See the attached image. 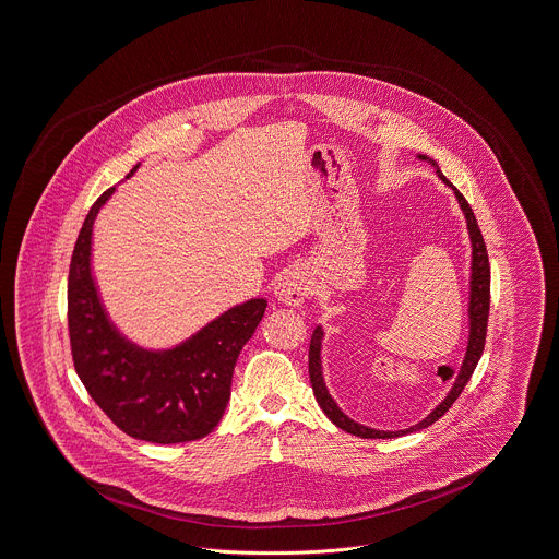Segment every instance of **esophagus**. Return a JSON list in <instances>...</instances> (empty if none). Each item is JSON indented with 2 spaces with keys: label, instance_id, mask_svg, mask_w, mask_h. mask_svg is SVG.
Wrapping results in <instances>:
<instances>
[{
  "label": "esophagus",
  "instance_id": "obj_1",
  "mask_svg": "<svg viewBox=\"0 0 559 559\" xmlns=\"http://www.w3.org/2000/svg\"><path fill=\"white\" fill-rule=\"evenodd\" d=\"M274 296L278 302L283 305H289V307H300L307 296H309V283L305 278L302 272L298 270H289L285 272L276 285H274Z\"/></svg>",
  "mask_w": 559,
  "mask_h": 559
}]
</instances>
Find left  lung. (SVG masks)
<instances>
[{"mask_svg":"<svg viewBox=\"0 0 559 559\" xmlns=\"http://www.w3.org/2000/svg\"><path fill=\"white\" fill-rule=\"evenodd\" d=\"M420 160H429L437 169V176L439 180L445 185V187L454 190V197L465 214V221H467V231H469V240H472V276H469V341H467V352H465V358H463V365L459 372L454 374V383L450 388V392L445 394V399L435 407L433 412L418 425L409 427V429H403V431H377L371 427H365V425H358L354 423L352 418H347L341 407L334 403V399L330 396L328 388H325V381H323V371H321V341H323V330L321 325H317L312 330V336H310V349H309V374L310 383H312V392H314V399L319 403V407L323 409V414L343 431L347 433L356 435V437H365V439H388V437H399V435L412 433V431H420V429H427L431 427L433 423H437L450 407L452 403L459 399V394L463 392V388L467 385L472 372L476 369L483 352H485V338H487V321H489V305H491V267H489V254H487V247H485V240H483V234H480V227L476 223V216L469 207V203L465 201V197L452 187L448 182V178L439 171V167L435 165L431 158L427 156H418Z\"/></svg>","mask_w":559,"mask_h":559,"instance_id":"1","label":"left lung"}]
</instances>
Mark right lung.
Segmentation results:
<instances>
[{"mask_svg": "<svg viewBox=\"0 0 559 559\" xmlns=\"http://www.w3.org/2000/svg\"><path fill=\"white\" fill-rule=\"evenodd\" d=\"M114 192L116 187L109 188L92 205L70 259L68 330L74 369L96 405L126 435L152 443L201 439L225 414L234 367L267 302L252 298L225 310L171 349L154 352L128 341L103 307L92 274L94 221Z\"/></svg>", "mask_w": 559, "mask_h": 559, "instance_id": "obj_1", "label": "right lung"}]
</instances>
